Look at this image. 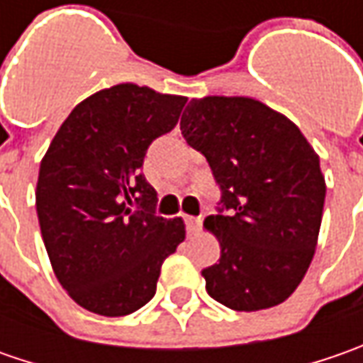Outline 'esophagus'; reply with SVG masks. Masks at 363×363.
Instances as JSON below:
<instances>
[{
	"instance_id": "34e87169",
	"label": "esophagus",
	"mask_w": 363,
	"mask_h": 363,
	"mask_svg": "<svg viewBox=\"0 0 363 363\" xmlns=\"http://www.w3.org/2000/svg\"><path fill=\"white\" fill-rule=\"evenodd\" d=\"M186 226H188L189 234H194V232H198L200 228V218H189L186 216Z\"/></svg>"
}]
</instances>
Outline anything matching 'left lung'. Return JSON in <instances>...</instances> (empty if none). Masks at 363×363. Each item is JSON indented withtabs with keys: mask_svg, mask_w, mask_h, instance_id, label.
I'll return each instance as SVG.
<instances>
[{
	"mask_svg": "<svg viewBox=\"0 0 363 363\" xmlns=\"http://www.w3.org/2000/svg\"><path fill=\"white\" fill-rule=\"evenodd\" d=\"M182 135L203 153L222 189L203 228L220 260L203 269L206 291L234 311L283 303L309 269L321 228L325 177L299 127L248 96L191 99Z\"/></svg>",
	"mask_w": 363,
	"mask_h": 363,
	"instance_id": "8db88e82",
	"label": "left lung"
}]
</instances>
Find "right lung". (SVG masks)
Returning a JSON list of instances; mask_svg holds the SVG:
<instances>
[{"instance_id":"add662e5","label":"right lung","mask_w":363,"mask_h":363,"mask_svg":"<svg viewBox=\"0 0 363 363\" xmlns=\"http://www.w3.org/2000/svg\"><path fill=\"white\" fill-rule=\"evenodd\" d=\"M186 101L133 82L103 89L72 108L42 157V240L56 279L86 311L141 309L186 238L182 218L155 216L157 191L141 174L147 147L174 129Z\"/></svg>"}]
</instances>
